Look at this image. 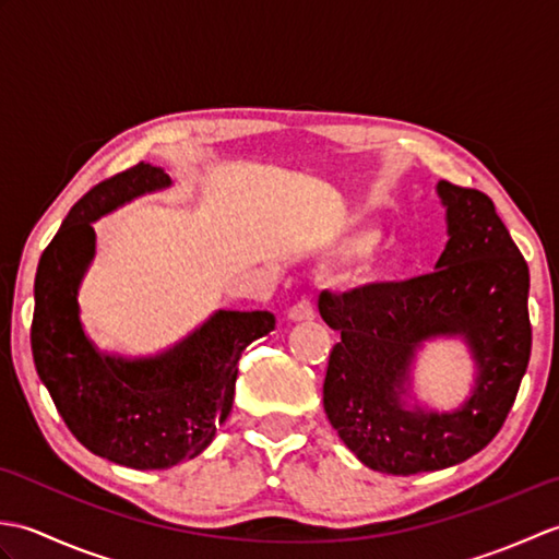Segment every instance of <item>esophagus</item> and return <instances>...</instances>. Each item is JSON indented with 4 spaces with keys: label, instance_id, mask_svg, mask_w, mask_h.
<instances>
[{
    "label": "esophagus",
    "instance_id": "esophagus-1",
    "mask_svg": "<svg viewBox=\"0 0 559 559\" xmlns=\"http://www.w3.org/2000/svg\"><path fill=\"white\" fill-rule=\"evenodd\" d=\"M290 322H307V319H314V305L310 300L295 302L288 310Z\"/></svg>",
    "mask_w": 559,
    "mask_h": 559
}]
</instances>
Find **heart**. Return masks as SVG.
Instances as JSON below:
<instances>
[{"label":"heart","instance_id":"obj_1","mask_svg":"<svg viewBox=\"0 0 559 559\" xmlns=\"http://www.w3.org/2000/svg\"><path fill=\"white\" fill-rule=\"evenodd\" d=\"M382 240V233L374 228H355L348 235H343L334 247V254L338 259H360L370 254L372 249ZM399 271V261H386L382 266H374L367 271V281H384L391 278Z\"/></svg>","mask_w":559,"mask_h":559}]
</instances>
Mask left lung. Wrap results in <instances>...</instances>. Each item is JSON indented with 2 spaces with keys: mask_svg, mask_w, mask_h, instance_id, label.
I'll return each mask as SVG.
<instances>
[{
  "mask_svg": "<svg viewBox=\"0 0 559 559\" xmlns=\"http://www.w3.org/2000/svg\"><path fill=\"white\" fill-rule=\"evenodd\" d=\"M449 242L437 271L319 295L338 331L324 379L329 423L367 468L389 476L439 471L478 454L512 411L531 358L528 264L478 189L439 182ZM461 337L477 379L454 412L420 407L412 365L427 340Z\"/></svg>",
  "mask_w": 559,
  "mask_h": 559,
  "instance_id": "left-lung-1",
  "label": "left lung"
}]
</instances>
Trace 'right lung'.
<instances>
[{
	"instance_id": "add662e5",
	"label": "right lung",
	"mask_w": 559,
	"mask_h": 559,
	"mask_svg": "<svg viewBox=\"0 0 559 559\" xmlns=\"http://www.w3.org/2000/svg\"><path fill=\"white\" fill-rule=\"evenodd\" d=\"M139 163L71 206L35 273L33 362L62 420L96 456L136 471L173 468L204 451L233 408L237 360L276 326L271 312L218 310L175 346L146 358L105 353L81 324L79 288L96 257L93 223L170 187Z\"/></svg>"
}]
</instances>
